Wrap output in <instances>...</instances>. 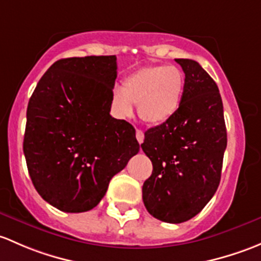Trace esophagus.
I'll list each match as a JSON object with an SVG mask.
<instances>
[{
    "label": "esophagus",
    "instance_id": "obj_1",
    "mask_svg": "<svg viewBox=\"0 0 261 261\" xmlns=\"http://www.w3.org/2000/svg\"><path fill=\"white\" fill-rule=\"evenodd\" d=\"M136 138H137V141L139 142V143H143V141H144V133H143V132H142L141 129H137Z\"/></svg>",
    "mask_w": 261,
    "mask_h": 261
}]
</instances>
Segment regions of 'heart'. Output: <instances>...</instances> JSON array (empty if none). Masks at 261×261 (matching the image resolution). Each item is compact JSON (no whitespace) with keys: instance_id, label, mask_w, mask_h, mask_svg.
<instances>
[{"instance_id":"heart-1","label":"heart","mask_w":261,"mask_h":261,"mask_svg":"<svg viewBox=\"0 0 261 261\" xmlns=\"http://www.w3.org/2000/svg\"><path fill=\"white\" fill-rule=\"evenodd\" d=\"M185 89L184 72L173 65H150L125 76L123 87L111 94L112 111L118 118H129L137 104L138 114L149 124H162L178 111Z\"/></svg>"}]
</instances>
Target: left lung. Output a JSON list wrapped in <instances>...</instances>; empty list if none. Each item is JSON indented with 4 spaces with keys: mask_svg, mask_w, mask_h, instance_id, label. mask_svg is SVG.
Segmentation results:
<instances>
[{
    "mask_svg": "<svg viewBox=\"0 0 261 261\" xmlns=\"http://www.w3.org/2000/svg\"><path fill=\"white\" fill-rule=\"evenodd\" d=\"M185 72L178 111L144 133L142 149L153 171L143 184V202L155 219L179 224L211 200L221 178L227 144L224 107L216 83L195 60L176 59Z\"/></svg>",
    "mask_w": 261,
    "mask_h": 261,
    "instance_id": "left-lung-1",
    "label": "left lung"
}]
</instances>
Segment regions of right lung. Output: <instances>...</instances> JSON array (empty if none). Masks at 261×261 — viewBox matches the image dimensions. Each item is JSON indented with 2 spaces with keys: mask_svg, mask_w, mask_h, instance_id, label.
<instances>
[{
  "mask_svg": "<svg viewBox=\"0 0 261 261\" xmlns=\"http://www.w3.org/2000/svg\"><path fill=\"white\" fill-rule=\"evenodd\" d=\"M115 79V55L61 59L29 100V174L39 195L60 211L95 207L112 177L139 152L136 129L109 114Z\"/></svg>",
  "mask_w": 261,
  "mask_h": 261,
  "instance_id": "add662e5",
  "label": "right lung"
}]
</instances>
